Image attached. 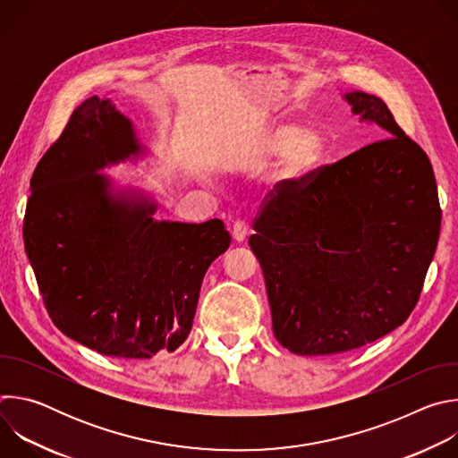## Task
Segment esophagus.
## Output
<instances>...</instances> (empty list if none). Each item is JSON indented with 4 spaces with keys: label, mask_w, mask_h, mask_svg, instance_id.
Returning a JSON list of instances; mask_svg holds the SVG:
<instances>
[{
    "label": "esophagus",
    "mask_w": 458,
    "mask_h": 458,
    "mask_svg": "<svg viewBox=\"0 0 458 458\" xmlns=\"http://www.w3.org/2000/svg\"><path fill=\"white\" fill-rule=\"evenodd\" d=\"M246 235H248V225H246L244 221L237 219V221L233 223V226H232V237H233L237 242H242V241L246 239Z\"/></svg>",
    "instance_id": "1"
}]
</instances>
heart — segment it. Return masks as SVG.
Masks as SVG:
<instances>
[{"label":"heart","mask_w":458,"mask_h":458,"mask_svg":"<svg viewBox=\"0 0 458 458\" xmlns=\"http://www.w3.org/2000/svg\"><path fill=\"white\" fill-rule=\"evenodd\" d=\"M265 156L281 154L279 177L297 179L313 168L324 154V138L315 128H301L293 121H276L259 143Z\"/></svg>","instance_id":"1"}]
</instances>
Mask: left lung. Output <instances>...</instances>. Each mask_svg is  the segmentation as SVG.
I'll return each mask as SVG.
<instances>
[{"mask_svg": "<svg viewBox=\"0 0 458 458\" xmlns=\"http://www.w3.org/2000/svg\"><path fill=\"white\" fill-rule=\"evenodd\" d=\"M344 99L382 128V140L277 182L248 241L265 274L274 335L297 355L350 352L399 328L440 233L426 152L380 98L355 90Z\"/></svg>", "mask_w": 458, "mask_h": 458, "instance_id": "8db88e82", "label": "left lung"}]
</instances>
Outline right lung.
<instances>
[{"label":"right lung","mask_w":458,"mask_h":458,"mask_svg":"<svg viewBox=\"0 0 458 458\" xmlns=\"http://www.w3.org/2000/svg\"><path fill=\"white\" fill-rule=\"evenodd\" d=\"M140 152L132 121L89 98L38 163L23 223L52 322L119 359H152L186 341L203 277L232 241L219 219L154 221V201L115 193L99 170Z\"/></svg>","instance_id":"add662e5"}]
</instances>
